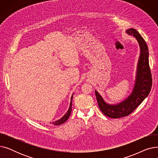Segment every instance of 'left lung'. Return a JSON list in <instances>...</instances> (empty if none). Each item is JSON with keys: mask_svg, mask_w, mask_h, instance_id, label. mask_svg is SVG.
I'll list each match as a JSON object with an SVG mask.
<instances>
[{"mask_svg": "<svg viewBox=\"0 0 158 158\" xmlns=\"http://www.w3.org/2000/svg\"><path fill=\"white\" fill-rule=\"evenodd\" d=\"M126 32L136 39L140 48L133 90L127 98L117 104L106 103L102 96L95 90L99 108L106 117L111 118H118L130 114L148 96L152 84V75L148 63V48L145 41L135 29H129Z\"/></svg>", "mask_w": 158, "mask_h": 158, "instance_id": "left-lung-1", "label": "left lung"}]
</instances>
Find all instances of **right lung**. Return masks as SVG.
Here are the masks:
<instances>
[{"label":"right lung","instance_id":"right-lung-1","mask_svg":"<svg viewBox=\"0 0 158 158\" xmlns=\"http://www.w3.org/2000/svg\"><path fill=\"white\" fill-rule=\"evenodd\" d=\"M72 98H73V95L71 97V101H70V107H69V109L68 110V111L66 113V114L63 116V117L62 118H61L60 120H56L55 122H53L52 123H52L53 125L54 126H59V125H61V124L64 123L66 120H67L70 117V115L71 114V112H72Z\"/></svg>","mask_w":158,"mask_h":158}]
</instances>
